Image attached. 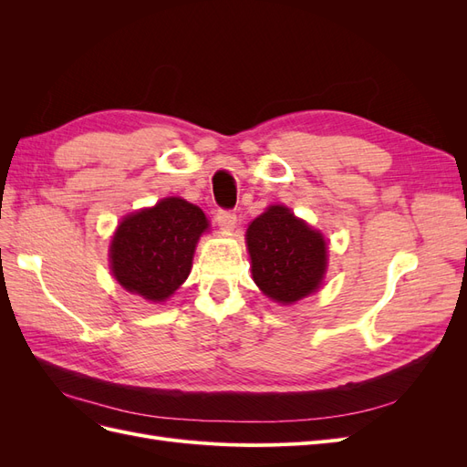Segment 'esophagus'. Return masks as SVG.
I'll list each match as a JSON object with an SVG mask.
<instances>
[{
  "label": "esophagus",
  "mask_w": 467,
  "mask_h": 467,
  "mask_svg": "<svg viewBox=\"0 0 467 467\" xmlns=\"http://www.w3.org/2000/svg\"><path fill=\"white\" fill-rule=\"evenodd\" d=\"M216 222H218V225H222L223 230H232L235 225V212L218 208L216 210Z\"/></svg>",
  "instance_id": "esophagus-1"
}]
</instances>
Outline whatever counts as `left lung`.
I'll return each mask as SVG.
<instances>
[{"label":"left lung","mask_w":467,"mask_h":467,"mask_svg":"<svg viewBox=\"0 0 467 467\" xmlns=\"http://www.w3.org/2000/svg\"><path fill=\"white\" fill-rule=\"evenodd\" d=\"M251 275L280 304H294L319 288L327 266V244L286 206H271L247 228Z\"/></svg>","instance_id":"8db88e82"}]
</instances>
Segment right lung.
<instances>
[{"mask_svg": "<svg viewBox=\"0 0 467 467\" xmlns=\"http://www.w3.org/2000/svg\"><path fill=\"white\" fill-rule=\"evenodd\" d=\"M206 228L204 212L175 196L134 212L112 237V275L129 292L163 302L187 280L196 242Z\"/></svg>", "mask_w": 467, "mask_h": 467, "instance_id": "obj_1", "label": "right lung"}]
</instances>
